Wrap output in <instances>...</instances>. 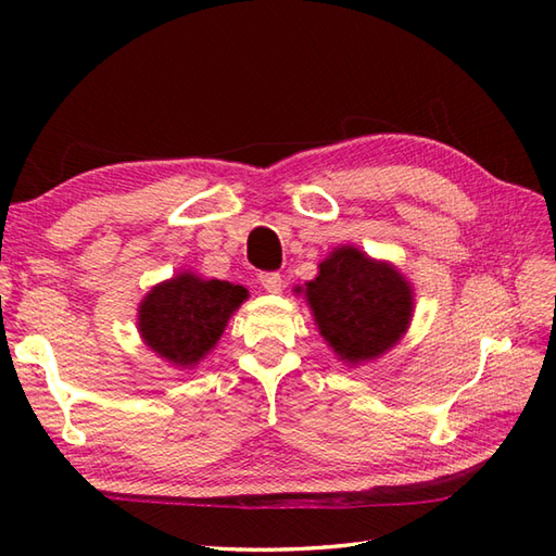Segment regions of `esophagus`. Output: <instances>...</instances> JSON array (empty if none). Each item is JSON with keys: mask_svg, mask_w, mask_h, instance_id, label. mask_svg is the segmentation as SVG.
<instances>
[{"mask_svg": "<svg viewBox=\"0 0 556 556\" xmlns=\"http://www.w3.org/2000/svg\"><path fill=\"white\" fill-rule=\"evenodd\" d=\"M260 285H263L267 293H279L281 287H285V281H281L277 271H263V275H260Z\"/></svg>", "mask_w": 556, "mask_h": 556, "instance_id": "esophagus-1", "label": "esophagus"}]
</instances>
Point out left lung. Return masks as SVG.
Instances as JSON below:
<instances>
[{
	"label": "left lung",
	"instance_id": "1",
	"mask_svg": "<svg viewBox=\"0 0 556 556\" xmlns=\"http://www.w3.org/2000/svg\"><path fill=\"white\" fill-rule=\"evenodd\" d=\"M317 277L293 291L303 293L317 332L346 365L377 361L394 349L413 320V285L387 260L361 248H332Z\"/></svg>",
	"mask_w": 556,
	"mask_h": 556
}]
</instances>
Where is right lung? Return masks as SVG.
Segmentation results:
<instances>
[{
	"label": "right lung",
	"mask_w": 556,
	"mask_h": 556,
	"mask_svg": "<svg viewBox=\"0 0 556 556\" xmlns=\"http://www.w3.org/2000/svg\"><path fill=\"white\" fill-rule=\"evenodd\" d=\"M248 299V289L195 271H176L152 287L138 303V334L143 344L179 370H193L215 351L229 317Z\"/></svg>",
	"instance_id": "1"
}]
</instances>
